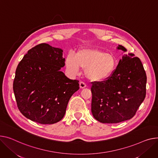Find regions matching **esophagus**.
Listing matches in <instances>:
<instances>
[{"label": "esophagus", "instance_id": "1", "mask_svg": "<svg viewBox=\"0 0 158 158\" xmlns=\"http://www.w3.org/2000/svg\"><path fill=\"white\" fill-rule=\"evenodd\" d=\"M79 86H80V88H86V84L84 82H82V81H81L80 82H79Z\"/></svg>", "mask_w": 158, "mask_h": 158}]
</instances>
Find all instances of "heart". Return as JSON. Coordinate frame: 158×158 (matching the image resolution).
Returning a JSON list of instances; mask_svg holds the SVG:
<instances>
[{"mask_svg":"<svg viewBox=\"0 0 158 158\" xmlns=\"http://www.w3.org/2000/svg\"><path fill=\"white\" fill-rule=\"evenodd\" d=\"M65 64L72 75L77 74L82 68L85 69V74L89 80L101 81L112 74L118 63L116 58L112 53L97 49L84 48L78 50L75 56L69 54Z\"/></svg>","mask_w":158,"mask_h":158,"instance_id":"obj_1","label":"heart"}]
</instances>
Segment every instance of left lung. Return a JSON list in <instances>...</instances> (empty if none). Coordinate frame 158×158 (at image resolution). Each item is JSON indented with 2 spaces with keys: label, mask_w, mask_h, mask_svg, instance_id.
Returning <instances> with one entry per match:
<instances>
[{
  "label": "left lung",
  "mask_w": 158,
  "mask_h": 158,
  "mask_svg": "<svg viewBox=\"0 0 158 158\" xmlns=\"http://www.w3.org/2000/svg\"><path fill=\"white\" fill-rule=\"evenodd\" d=\"M118 49L127 51L119 45ZM147 76L140 58L125 55L112 74L91 82V112L102 123H118L131 119L146 95Z\"/></svg>",
  "instance_id": "obj_1"
}]
</instances>
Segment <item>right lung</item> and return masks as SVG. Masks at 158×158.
Wrapping results in <instances>:
<instances>
[{
    "label": "right lung",
    "instance_id": "obj_1",
    "mask_svg": "<svg viewBox=\"0 0 158 158\" xmlns=\"http://www.w3.org/2000/svg\"><path fill=\"white\" fill-rule=\"evenodd\" d=\"M63 50L42 43L28 51L16 70L13 91L25 117L42 124L64 118L68 102L79 89V81L60 71L65 66Z\"/></svg>",
    "mask_w": 158,
    "mask_h": 158
}]
</instances>
